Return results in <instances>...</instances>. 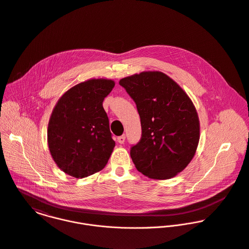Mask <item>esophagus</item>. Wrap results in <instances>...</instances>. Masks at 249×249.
I'll list each match as a JSON object with an SVG mask.
<instances>
[{"label":"esophagus","instance_id":"34e87169","mask_svg":"<svg viewBox=\"0 0 249 249\" xmlns=\"http://www.w3.org/2000/svg\"><path fill=\"white\" fill-rule=\"evenodd\" d=\"M124 141H125V135H122V136H119V137H118V142H119L120 144H124Z\"/></svg>","mask_w":249,"mask_h":249}]
</instances>
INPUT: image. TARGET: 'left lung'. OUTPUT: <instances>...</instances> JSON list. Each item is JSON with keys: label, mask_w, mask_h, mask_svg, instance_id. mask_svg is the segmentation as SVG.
I'll return each instance as SVG.
<instances>
[{"label": "left lung", "mask_w": 249, "mask_h": 249, "mask_svg": "<svg viewBox=\"0 0 249 249\" xmlns=\"http://www.w3.org/2000/svg\"><path fill=\"white\" fill-rule=\"evenodd\" d=\"M137 106L142 137L130 150L136 169L168 179L185 169L200 139L197 110L180 86L161 71H142L120 80Z\"/></svg>", "instance_id": "left-lung-1"}]
</instances>
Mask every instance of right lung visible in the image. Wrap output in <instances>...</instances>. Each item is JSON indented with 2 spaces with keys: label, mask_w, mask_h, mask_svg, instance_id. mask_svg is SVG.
Listing matches in <instances>:
<instances>
[{
  "label": "right lung",
  "mask_w": 249,
  "mask_h": 249,
  "mask_svg": "<svg viewBox=\"0 0 249 249\" xmlns=\"http://www.w3.org/2000/svg\"><path fill=\"white\" fill-rule=\"evenodd\" d=\"M114 86L112 79H89L68 89L53 108L48 148L57 166L73 178L101 171L113 153L115 141L102 102Z\"/></svg>",
  "instance_id": "1"
}]
</instances>
